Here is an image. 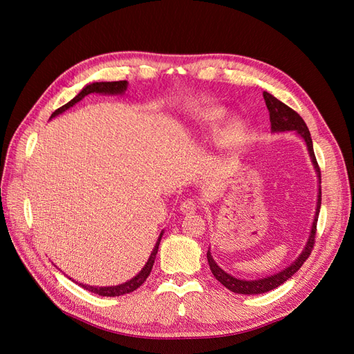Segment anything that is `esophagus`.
<instances>
[{"mask_svg":"<svg viewBox=\"0 0 354 354\" xmlns=\"http://www.w3.org/2000/svg\"><path fill=\"white\" fill-rule=\"evenodd\" d=\"M196 209H198V205L194 199H186L181 202V205H180V211L183 214H194V212H196Z\"/></svg>","mask_w":354,"mask_h":354,"instance_id":"obj_1","label":"esophagus"}]
</instances>
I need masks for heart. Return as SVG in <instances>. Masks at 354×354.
I'll return each instance as SVG.
<instances>
[{"instance_id": "obj_1", "label": "heart", "mask_w": 354, "mask_h": 354, "mask_svg": "<svg viewBox=\"0 0 354 354\" xmlns=\"http://www.w3.org/2000/svg\"><path fill=\"white\" fill-rule=\"evenodd\" d=\"M224 118V111L221 108H211L203 112L202 125L207 130H214ZM243 136V125L238 120L229 121L221 130V142L226 146H238Z\"/></svg>"}]
</instances>
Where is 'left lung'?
Masks as SVG:
<instances>
[{
  "label": "left lung",
  "instance_id": "left-lung-1",
  "mask_svg": "<svg viewBox=\"0 0 354 354\" xmlns=\"http://www.w3.org/2000/svg\"><path fill=\"white\" fill-rule=\"evenodd\" d=\"M263 97H264L267 109H269V113H270L272 133L295 131L306 142L308 156H310V159H312V164L315 167L316 176H317L319 194H317L315 220H313V224H312V229H310L308 239H307V242L304 245L301 254H299L297 259L291 264H289L288 267H285L283 270L277 272V273H274L272 276L261 277V279H254V281L239 279V277H234V276L229 274L227 272H224L221 267L216 261H214L212 255H211V251L208 250V252H207L208 264H209V269H211L212 274L216 276V279L221 285H224L227 289H230L232 292L243 294V295H257V294L269 292V291H272V289H274L277 286H281L282 283H285L289 279V277L294 276L298 272L299 267L304 264V261L308 259L310 254H312L313 245H315L316 224H317V217H319V211H320V201H322V190H320V169H319L317 160H316V156H315L312 137H310V131H308L306 122L303 121V118L299 116L295 111H292L291 108H289V106H286L281 100H277L274 95H272L270 93L264 91L263 93Z\"/></svg>",
  "mask_w": 354,
  "mask_h": 354
}]
</instances>
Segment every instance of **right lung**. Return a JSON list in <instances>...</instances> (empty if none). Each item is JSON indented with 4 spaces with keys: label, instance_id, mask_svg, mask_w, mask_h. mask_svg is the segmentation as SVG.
I'll list each match as a JSON object with an SVG mask.
<instances>
[{
    "label": "right lung",
    "instance_id": "obj_1",
    "mask_svg": "<svg viewBox=\"0 0 354 354\" xmlns=\"http://www.w3.org/2000/svg\"><path fill=\"white\" fill-rule=\"evenodd\" d=\"M128 87V82L127 81H112V82H91V84H87L85 87L78 93V95H75V97L68 102L66 104H63L62 108H59L57 111H55L51 113V118H55L60 113H63L65 111H68L69 108H72L73 104H77L78 102H81L85 95H88L91 93H99V94H109V95H118V94H124L125 90ZM50 118V120H51ZM162 234H164V230L160 232L159 238L155 243V248L153 251L151 252V257H149L147 263L143 266V269L140 270V273H137L134 277H131L130 281H127L121 285H115V286H91V285H85V283H81V282H77L80 286H82L84 289H87V291L93 292V294H99L102 297H120V295H124V294H130L133 291H136V289L138 286H142L145 283V281L147 279V276L151 274L152 272V267H153V263H155V259H156V254H158V248H159V242L160 239H162ZM71 279V277H69Z\"/></svg>",
    "mask_w": 354,
    "mask_h": 354
}]
</instances>
